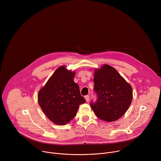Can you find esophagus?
I'll list each match as a JSON object with an SVG mask.
<instances>
[{
    "label": "esophagus",
    "mask_w": 161,
    "mask_h": 161,
    "mask_svg": "<svg viewBox=\"0 0 161 161\" xmlns=\"http://www.w3.org/2000/svg\"><path fill=\"white\" fill-rule=\"evenodd\" d=\"M85 99L86 101H88V100H89V96H85Z\"/></svg>",
    "instance_id": "esophagus-1"
}]
</instances>
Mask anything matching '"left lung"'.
Returning a JSON list of instances; mask_svg holds the SVG:
<instances>
[{
	"instance_id": "left-lung-1",
	"label": "left lung",
	"mask_w": 161,
	"mask_h": 161,
	"mask_svg": "<svg viewBox=\"0 0 161 161\" xmlns=\"http://www.w3.org/2000/svg\"><path fill=\"white\" fill-rule=\"evenodd\" d=\"M94 91L97 99L90 105L96 116L106 122L119 119L131 104L132 89L115 69L104 64L94 73Z\"/></svg>"
}]
</instances>
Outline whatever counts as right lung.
I'll return each instance as SVG.
<instances>
[{
    "label": "right lung",
    "mask_w": 161,
    "mask_h": 161,
    "mask_svg": "<svg viewBox=\"0 0 161 161\" xmlns=\"http://www.w3.org/2000/svg\"><path fill=\"white\" fill-rule=\"evenodd\" d=\"M75 72L59 67L39 91V104L49 120L57 125H65L76 115L79 106L86 102L79 86L74 81Z\"/></svg>",
    "instance_id": "obj_1"
}]
</instances>
